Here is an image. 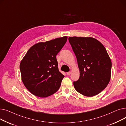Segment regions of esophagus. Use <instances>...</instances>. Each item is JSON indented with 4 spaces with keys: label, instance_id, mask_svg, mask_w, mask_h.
I'll return each instance as SVG.
<instances>
[{
    "label": "esophagus",
    "instance_id": "34e87169",
    "mask_svg": "<svg viewBox=\"0 0 126 126\" xmlns=\"http://www.w3.org/2000/svg\"><path fill=\"white\" fill-rule=\"evenodd\" d=\"M70 74H71V72L69 71V72H67V75L68 76H69Z\"/></svg>",
    "mask_w": 126,
    "mask_h": 126
}]
</instances>
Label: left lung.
Here are the masks:
<instances>
[{
    "instance_id": "left-lung-1",
    "label": "left lung",
    "mask_w": 126,
    "mask_h": 126,
    "mask_svg": "<svg viewBox=\"0 0 126 126\" xmlns=\"http://www.w3.org/2000/svg\"><path fill=\"white\" fill-rule=\"evenodd\" d=\"M80 70L75 89L86 96L100 94L107 87L111 77V61L104 45L92 37H69Z\"/></svg>"
}]
</instances>
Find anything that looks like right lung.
Here are the masks:
<instances>
[{
    "mask_svg": "<svg viewBox=\"0 0 126 126\" xmlns=\"http://www.w3.org/2000/svg\"><path fill=\"white\" fill-rule=\"evenodd\" d=\"M67 40L64 36L38 43L22 59L20 64L22 81L32 94L46 97L59 90L64 76L59 70L56 55Z\"/></svg>",
    "mask_w": 126,
    "mask_h": 126,
    "instance_id": "right-lung-1",
    "label": "right lung"
}]
</instances>
